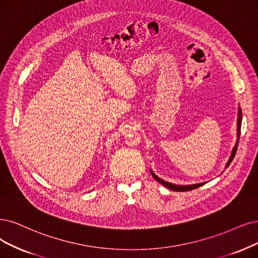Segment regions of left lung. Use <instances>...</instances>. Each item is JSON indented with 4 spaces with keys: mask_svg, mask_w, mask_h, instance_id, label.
Instances as JSON below:
<instances>
[{
    "mask_svg": "<svg viewBox=\"0 0 258 258\" xmlns=\"http://www.w3.org/2000/svg\"><path fill=\"white\" fill-rule=\"evenodd\" d=\"M241 122H242V112H241V109L239 108V110H238V121H237V126H238V128H237V142H236V145H235V148L233 149L231 157H230V159H228L225 168H227L228 166H230V164L232 163V160L234 159V157H235V155H236L238 142H239V138H240ZM151 174L153 175V177L157 180L158 183H160L161 185H164L165 187H167V188H169V189H171V190H174V191H189V190H192V189H196V188H198V187H200V186H203V185H204V183H200V184H195V185L177 186V185H174V184H170V183H168V182H165L164 179H161V178H159L158 176H156L153 172H152V171H151Z\"/></svg>",
    "mask_w": 258,
    "mask_h": 258,
    "instance_id": "8db88e82",
    "label": "left lung"
}]
</instances>
